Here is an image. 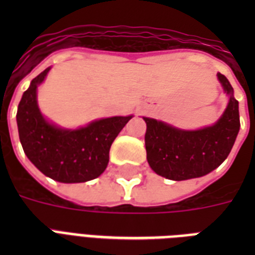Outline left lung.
<instances>
[{"label":"left lung","instance_id":"left-lung-1","mask_svg":"<svg viewBox=\"0 0 255 255\" xmlns=\"http://www.w3.org/2000/svg\"><path fill=\"white\" fill-rule=\"evenodd\" d=\"M217 77L230 99L224 115L212 127L184 131L144 118L148 164L160 176L174 181L201 177L220 167L229 156L241 126L238 100L225 75L218 73Z\"/></svg>","mask_w":255,"mask_h":255}]
</instances>
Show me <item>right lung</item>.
Listing matches in <instances>:
<instances>
[{
    "label": "right lung",
    "mask_w": 255,
    "mask_h": 255,
    "mask_svg": "<svg viewBox=\"0 0 255 255\" xmlns=\"http://www.w3.org/2000/svg\"><path fill=\"white\" fill-rule=\"evenodd\" d=\"M49 70L34 78L18 104L17 126L23 152L42 173L53 180L67 184L94 180L107 168L112 141L132 116L95 120L78 129L50 124L37 103V88Z\"/></svg>",
    "instance_id": "add662e5"
}]
</instances>
